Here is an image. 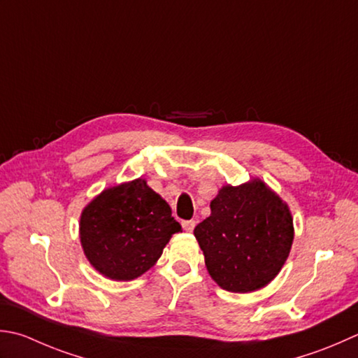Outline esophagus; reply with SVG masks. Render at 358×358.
I'll use <instances>...</instances> for the list:
<instances>
[{
  "instance_id": "1",
  "label": "esophagus",
  "mask_w": 358,
  "mask_h": 358,
  "mask_svg": "<svg viewBox=\"0 0 358 358\" xmlns=\"http://www.w3.org/2000/svg\"><path fill=\"white\" fill-rule=\"evenodd\" d=\"M181 225H183V229L186 231V233H192L195 225H197V222H195V220H183V222H181Z\"/></svg>"
}]
</instances>
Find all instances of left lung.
I'll list each match as a JSON object with an SVG mask.
<instances>
[{
  "instance_id": "1",
  "label": "left lung",
  "mask_w": 358,
  "mask_h": 358,
  "mask_svg": "<svg viewBox=\"0 0 358 358\" xmlns=\"http://www.w3.org/2000/svg\"><path fill=\"white\" fill-rule=\"evenodd\" d=\"M209 275L222 289L247 293L262 289L282 268L293 242L289 206L253 180L223 186L211 215L194 229Z\"/></svg>"
}]
</instances>
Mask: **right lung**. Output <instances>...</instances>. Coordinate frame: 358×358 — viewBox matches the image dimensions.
<instances>
[{
  "label": "right lung",
  "mask_w": 358,
  "mask_h": 358,
  "mask_svg": "<svg viewBox=\"0 0 358 358\" xmlns=\"http://www.w3.org/2000/svg\"><path fill=\"white\" fill-rule=\"evenodd\" d=\"M181 225L171 206L138 178L103 191L83 209L80 242L90 264L113 281L141 276Z\"/></svg>",
  "instance_id": "1"
}]
</instances>
